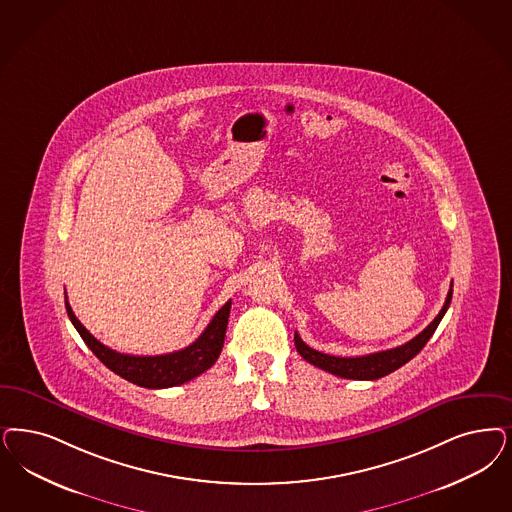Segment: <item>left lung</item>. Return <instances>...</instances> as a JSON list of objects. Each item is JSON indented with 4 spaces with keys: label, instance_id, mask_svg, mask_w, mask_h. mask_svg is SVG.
<instances>
[{
    "label": "left lung",
    "instance_id": "8db88e82",
    "mask_svg": "<svg viewBox=\"0 0 512 512\" xmlns=\"http://www.w3.org/2000/svg\"><path fill=\"white\" fill-rule=\"evenodd\" d=\"M452 287L446 295L444 306H442L439 316L433 319L422 333L414 336L412 340H408L403 346L391 348V350H384V352L369 353V355H361V357H336V355H329V353H321L310 346H306L302 342L297 333H295V348L297 352L314 367H319L321 371L331 372L340 378H348V380H378L382 376H386L389 372L397 371L399 367H403L408 363L412 357H416L418 353L422 352L423 346L427 344V340L433 336L435 329L439 327L442 316L446 314L450 300H452Z\"/></svg>",
    "mask_w": 512,
    "mask_h": 512
}]
</instances>
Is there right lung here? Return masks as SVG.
Instances as JSON below:
<instances>
[{
	"label": "right lung",
	"mask_w": 512,
	"mask_h": 512,
	"mask_svg": "<svg viewBox=\"0 0 512 512\" xmlns=\"http://www.w3.org/2000/svg\"><path fill=\"white\" fill-rule=\"evenodd\" d=\"M66 312L70 316L73 327L85 340L92 353L106 365L109 371L119 374L124 380L141 386V388L162 389L181 386L202 372L208 371L217 361L223 350L227 323H229L230 300L221 306V310L213 316L204 333L194 340L191 346L179 352L164 355H128L119 353L104 346L75 318L70 302L66 300Z\"/></svg>",
	"instance_id": "obj_1"
}]
</instances>
